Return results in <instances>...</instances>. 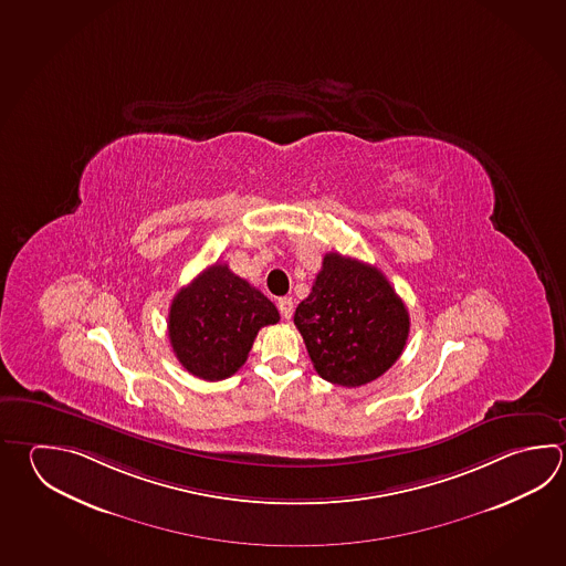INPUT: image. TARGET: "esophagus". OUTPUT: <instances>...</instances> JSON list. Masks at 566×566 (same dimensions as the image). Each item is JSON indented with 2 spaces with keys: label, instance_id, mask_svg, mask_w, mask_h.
Segmentation results:
<instances>
[{
  "label": "esophagus",
  "instance_id": "esophagus-1",
  "mask_svg": "<svg viewBox=\"0 0 566 566\" xmlns=\"http://www.w3.org/2000/svg\"><path fill=\"white\" fill-rule=\"evenodd\" d=\"M277 310H280L284 321H290L292 314H294V302H292V298H280L277 300Z\"/></svg>",
  "mask_w": 566,
  "mask_h": 566
}]
</instances>
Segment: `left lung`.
Returning <instances> with one entry per match:
<instances>
[{
  "label": "left lung",
  "instance_id": "left-lung-1",
  "mask_svg": "<svg viewBox=\"0 0 566 566\" xmlns=\"http://www.w3.org/2000/svg\"><path fill=\"white\" fill-rule=\"evenodd\" d=\"M310 360L332 385H368L405 350L410 318L378 268L331 252L294 314Z\"/></svg>",
  "mask_w": 566,
  "mask_h": 566
}]
</instances>
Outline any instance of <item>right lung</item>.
<instances>
[{
  "label": "right lung",
  "mask_w": 566,
  "mask_h": 566,
  "mask_svg": "<svg viewBox=\"0 0 566 566\" xmlns=\"http://www.w3.org/2000/svg\"><path fill=\"white\" fill-rule=\"evenodd\" d=\"M277 321L260 290L216 262L171 300L168 336L188 373L216 382L238 373L258 331Z\"/></svg>",
  "instance_id": "obj_1"
}]
</instances>
